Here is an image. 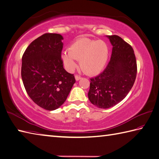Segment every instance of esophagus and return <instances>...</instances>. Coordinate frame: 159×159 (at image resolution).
Wrapping results in <instances>:
<instances>
[{
    "label": "esophagus",
    "mask_w": 159,
    "mask_h": 159,
    "mask_svg": "<svg viewBox=\"0 0 159 159\" xmlns=\"http://www.w3.org/2000/svg\"><path fill=\"white\" fill-rule=\"evenodd\" d=\"M80 79H81V77L80 76H78V75H76V76H75V79H76V80H79Z\"/></svg>",
    "instance_id": "esophagus-1"
}]
</instances>
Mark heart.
Segmentation results:
<instances>
[{
	"label": "heart",
	"instance_id": "heart-1",
	"mask_svg": "<svg viewBox=\"0 0 159 159\" xmlns=\"http://www.w3.org/2000/svg\"><path fill=\"white\" fill-rule=\"evenodd\" d=\"M109 56L107 44L103 41L81 37L74 42L69 50L62 51L61 58L65 67L72 71L79 60L80 69L85 74L94 76L99 74L106 65Z\"/></svg>",
	"mask_w": 159,
	"mask_h": 159
}]
</instances>
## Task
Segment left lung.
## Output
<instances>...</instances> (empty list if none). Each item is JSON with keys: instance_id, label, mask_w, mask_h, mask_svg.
<instances>
[{"instance_id": "left-lung-1", "label": "left lung", "mask_w": 159, "mask_h": 159, "mask_svg": "<svg viewBox=\"0 0 159 159\" xmlns=\"http://www.w3.org/2000/svg\"><path fill=\"white\" fill-rule=\"evenodd\" d=\"M111 57L102 73L90 79L89 100L99 108H108L122 101L134 84L137 64L133 48L117 35H108Z\"/></svg>"}]
</instances>
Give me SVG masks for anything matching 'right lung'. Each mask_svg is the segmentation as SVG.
I'll use <instances>...</instances> for the list:
<instances>
[{"instance_id":"right-lung-1","label":"right lung","mask_w":159,"mask_h":159,"mask_svg":"<svg viewBox=\"0 0 159 159\" xmlns=\"http://www.w3.org/2000/svg\"><path fill=\"white\" fill-rule=\"evenodd\" d=\"M63 37L45 33L32 42L22 57L21 78L33 102L47 111H54L67 99L76 82L74 74L63 67Z\"/></svg>"}]
</instances>
